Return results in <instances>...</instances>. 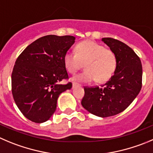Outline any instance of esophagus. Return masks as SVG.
<instances>
[{
  "instance_id": "34e87169",
  "label": "esophagus",
  "mask_w": 153,
  "mask_h": 153,
  "mask_svg": "<svg viewBox=\"0 0 153 153\" xmlns=\"http://www.w3.org/2000/svg\"><path fill=\"white\" fill-rule=\"evenodd\" d=\"M78 83H75V82H74L73 84H72V88H76V87H78Z\"/></svg>"
}]
</instances>
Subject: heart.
<instances>
[{"label": "heart", "mask_w": 153, "mask_h": 153, "mask_svg": "<svg viewBox=\"0 0 153 153\" xmlns=\"http://www.w3.org/2000/svg\"><path fill=\"white\" fill-rule=\"evenodd\" d=\"M64 65L69 73L73 74L85 63V70L73 77L74 81L88 83L108 81L115 72L116 57L110 49L91 41L77 44L75 53L68 51L64 56Z\"/></svg>", "instance_id": "b5f03b06"}]
</instances>
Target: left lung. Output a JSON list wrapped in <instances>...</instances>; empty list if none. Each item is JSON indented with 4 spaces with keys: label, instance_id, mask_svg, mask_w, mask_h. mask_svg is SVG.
<instances>
[{
    "label": "left lung",
    "instance_id": "8db88e82",
    "mask_svg": "<svg viewBox=\"0 0 153 153\" xmlns=\"http://www.w3.org/2000/svg\"><path fill=\"white\" fill-rule=\"evenodd\" d=\"M116 57L114 75L101 87L85 88L82 106L97 116L115 115L123 112L137 97L142 88V64L127 44L111 38H102Z\"/></svg>",
    "mask_w": 153,
    "mask_h": 153
}]
</instances>
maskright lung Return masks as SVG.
Wrapping results in <instances>:
<instances>
[{
	"mask_svg": "<svg viewBox=\"0 0 153 153\" xmlns=\"http://www.w3.org/2000/svg\"><path fill=\"white\" fill-rule=\"evenodd\" d=\"M75 38L50 35L29 44L19 56L13 69L12 94L24 116L43 123L56 109L59 94L72 88V83L59 85L68 79L64 56Z\"/></svg>",
	"mask_w": 153,
	"mask_h": 153,
	"instance_id": "obj_1",
	"label": "right lung"
}]
</instances>
